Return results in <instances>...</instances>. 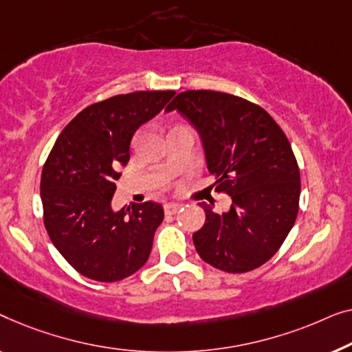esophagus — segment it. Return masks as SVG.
Wrapping results in <instances>:
<instances>
[{
    "label": "esophagus",
    "instance_id": "obj_1",
    "mask_svg": "<svg viewBox=\"0 0 352 352\" xmlns=\"http://www.w3.org/2000/svg\"><path fill=\"white\" fill-rule=\"evenodd\" d=\"M182 209V206L180 204H166L164 206V212H166V215H175L178 210Z\"/></svg>",
    "mask_w": 352,
    "mask_h": 352
}]
</instances>
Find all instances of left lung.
Segmentation results:
<instances>
[{"mask_svg": "<svg viewBox=\"0 0 352 352\" xmlns=\"http://www.w3.org/2000/svg\"><path fill=\"white\" fill-rule=\"evenodd\" d=\"M182 113L199 133L215 191L231 197L228 212L206 202V223L192 234L206 263L247 273L273 256L285 241L300 202V169L290 142L263 108L215 91H185L166 111Z\"/></svg>", "mask_w": 352, "mask_h": 352, "instance_id": "8db88e82", "label": "left lung"}]
</instances>
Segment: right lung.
<instances>
[{"instance_id":"1","label":"right lung","mask_w":352,"mask_h":352,"mask_svg":"<svg viewBox=\"0 0 352 352\" xmlns=\"http://www.w3.org/2000/svg\"><path fill=\"white\" fill-rule=\"evenodd\" d=\"M174 91H138L94 103L68 122L41 174L44 226L52 244L78 273L116 282L146 263L161 204L146 201L113 210L120 169L131 140L153 120Z\"/></svg>"}]
</instances>
